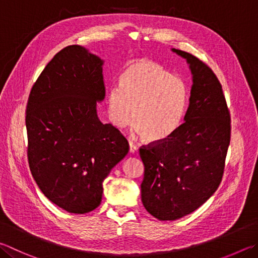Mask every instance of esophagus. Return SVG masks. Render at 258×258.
<instances>
[{
	"mask_svg": "<svg viewBox=\"0 0 258 258\" xmlns=\"http://www.w3.org/2000/svg\"><path fill=\"white\" fill-rule=\"evenodd\" d=\"M128 144H130V152H131V153H135V152L138 151L139 147H138V145L135 144L133 141H130Z\"/></svg>",
	"mask_w": 258,
	"mask_h": 258,
	"instance_id": "esophagus-1",
	"label": "esophagus"
}]
</instances>
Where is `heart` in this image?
<instances>
[{
    "label": "heart",
    "mask_w": 258,
    "mask_h": 258,
    "mask_svg": "<svg viewBox=\"0 0 258 258\" xmlns=\"http://www.w3.org/2000/svg\"><path fill=\"white\" fill-rule=\"evenodd\" d=\"M189 102V89L181 78L148 58L125 65L119 87L107 93L111 123L123 128L132 117L144 139L162 141L174 134L184 119Z\"/></svg>",
    "instance_id": "heart-1"
}]
</instances>
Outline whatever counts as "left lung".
Returning <instances> with one entry per match:
<instances>
[{"label": "left lung", "mask_w": 258, "mask_h": 258, "mask_svg": "<svg viewBox=\"0 0 258 258\" xmlns=\"http://www.w3.org/2000/svg\"><path fill=\"white\" fill-rule=\"evenodd\" d=\"M172 51L187 60L193 74L185 121L169 138L140 148L142 203L161 221L194 212L218 189L231 134L230 113L217 76L194 55Z\"/></svg>", "instance_id": "8db88e82"}]
</instances>
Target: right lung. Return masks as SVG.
<instances>
[{
	"mask_svg": "<svg viewBox=\"0 0 258 258\" xmlns=\"http://www.w3.org/2000/svg\"><path fill=\"white\" fill-rule=\"evenodd\" d=\"M102 59L79 45L56 54L31 88L26 109L28 162L50 202L70 213L99 207L102 182L128 152L118 128L102 124Z\"/></svg>",
	"mask_w": 258,
	"mask_h": 258,
	"instance_id": "add662e5",
	"label": "right lung"
}]
</instances>
